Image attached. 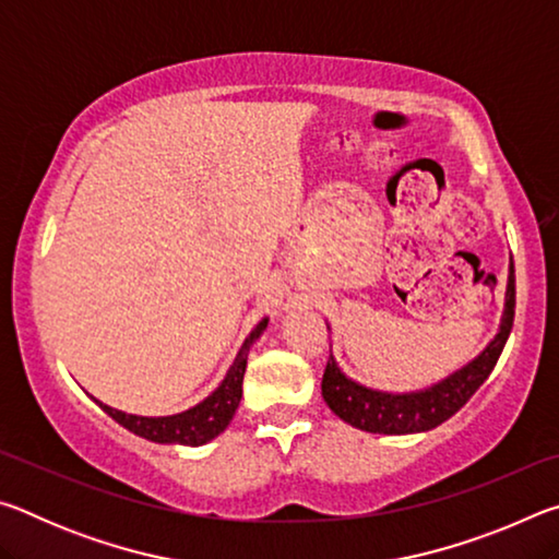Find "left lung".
<instances>
[{
  "instance_id": "left-lung-1",
  "label": "left lung",
  "mask_w": 559,
  "mask_h": 559,
  "mask_svg": "<svg viewBox=\"0 0 559 559\" xmlns=\"http://www.w3.org/2000/svg\"><path fill=\"white\" fill-rule=\"evenodd\" d=\"M515 318V269L510 261L508 288H506V308L500 318L498 335L490 340L484 353L471 359L466 367H461L447 380L431 384L427 390L416 392H382L365 386L345 377L340 370L335 357H328L325 374H323V400L340 419L347 421L349 427L370 431V433H419L439 427L451 419L463 404H466L480 384L493 372L500 353L508 343L510 330H513Z\"/></svg>"
}]
</instances>
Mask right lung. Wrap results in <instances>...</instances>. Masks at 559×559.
<instances>
[{
    "label": "right lung",
    "instance_id": "right-lung-1",
    "mask_svg": "<svg viewBox=\"0 0 559 559\" xmlns=\"http://www.w3.org/2000/svg\"><path fill=\"white\" fill-rule=\"evenodd\" d=\"M269 320L263 318L261 323L251 330L249 337L243 340V345L236 355L234 365L229 367V372L222 380V384L206 396L204 402H200L192 409H187L182 414H173V416H138V414H126L120 409H112V406L96 402L103 412L112 416L120 427H126L128 431L138 433L147 441L155 443H179V447H202V443L212 441L214 437L229 427V421L234 419L236 409H239L241 402V384H243V372H246V359H249V349L261 337L263 330H266Z\"/></svg>",
    "mask_w": 559,
    "mask_h": 559
}]
</instances>
